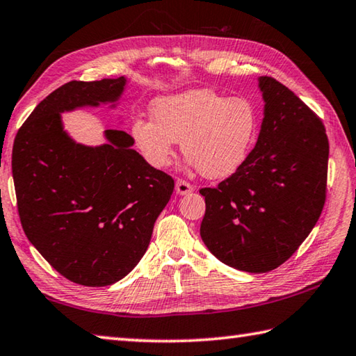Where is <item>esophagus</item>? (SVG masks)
<instances>
[{
    "label": "esophagus",
    "instance_id": "esophagus-1",
    "mask_svg": "<svg viewBox=\"0 0 356 356\" xmlns=\"http://www.w3.org/2000/svg\"><path fill=\"white\" fill-rule=\"evenodd\" d=\"M193 190H194L193 185L190 182H186V180H182V179L176 180V193L177 194H188Z\"/></svg>",
    "mask_w": 356,
    "mask_h": 356
}]
</instances>
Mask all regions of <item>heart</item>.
Listing matches in <instances>:
<instances>
[{
	"label": "heart",
	"instance_id": "heart-1",
	"mask_svg": "<svg viewBox=\"0 0 356 356\" xmlns=\"http://www.w3.org/2000/svg\"><path fill=\"white\" fill-rule=\"evenodd\" d=\"M152 120L136 118L131 136L146 162L166 168L177 140L184 154L208 179L233 174L245 162L257 136V114L241 97L200 88L156 99Z\"/></svg>",
	"mask_w": 356,
	"mask_h": 356
}]
</instances>
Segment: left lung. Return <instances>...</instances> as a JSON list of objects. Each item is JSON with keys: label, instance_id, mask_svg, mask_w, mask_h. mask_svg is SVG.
Returning a JSON list of instances; mask_svg holds the SVG:
<instances>
[{"label": "left lung", "instance_id": "left-lung-1", "mask_svg": "<svg viewBox=\"0 0 356 356\" xmlns=\"http://www.w3.org/2000/svg\"><path fill=\"white\" fill-rule=\"evenodd\" d=\"M266 109L256 146L239 170L202 188L200 236L227 266L266 273L291 257L321 216L329 138L323 120L295 92L261 76Z\"/></svg>", "mask_w": 356, "mask_h": 356}]
</instances>
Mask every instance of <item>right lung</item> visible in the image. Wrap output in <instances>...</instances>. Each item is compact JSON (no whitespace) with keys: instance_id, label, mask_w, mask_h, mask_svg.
<instances>
[{"instance_id":"1","label":"right lung","mask_w":356,"mask_h":356,"mask_svg":"<svg viewBox=\"0 0 356 356\" xmlns=\"http://www.w3.org/2000/svg\"><path fill=\"white\" fill-rule=\"evenodd\" d=\"M127 79L69 81L49 94L17 132L12 174L27 239L61 276L86 287L111 285L137 266L174 179L131 148L124 131L83 146L63 131L60 113L115 102Z\"/></svg>"}]
</instances>
